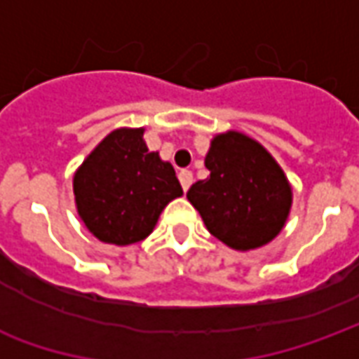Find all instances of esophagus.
<instances>
[{"mask_svg": "<svg viewBox=\"0 0 359 359\" xmlns=\"http://www.w3.org/2000/svg\"><path fill=\"white\" fill-rule=\"evenodd\" d=\"M179 180L180 184H182V190L187 192L188 188H190V184H192V172L188 171V169H182V171L179 172Z\"/></svg>", "mask_w": 359, "mask_h": 359, "instance_id": "obj_1", "label": "esophagus"}]
</instances>
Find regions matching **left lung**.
Returning <instances> with one entry per match:
<instances>
[{"label":"left lung","instance_id":"left-lung-1","mask_svg":"<svg viewBox=\"0 0 359 359\" xmlns=\"http://www.w3.org/2000/svg\"><path fill=\"white\" fill-rule=\"evenodd\" d=\"M210 177L187 198L215 238L234 250L271 242L285 225L292 190L269 151L246 134H219L205 156Z\"/></svg>","mask_w":359,"mask_h":359}]
</instances>
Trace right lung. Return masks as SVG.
Returning a JSON list of instances; mask_svg holds the SVG:
<instances>
[{
    "instance_id": "1",
    "label": "right lung",
    "mask_w": 359,
    "mask_h": 359,
    "mask_svg": "<svg viewBox=\"0 0 359 359\" xmlns=\"http://www.w3.org/2000/svg\"><path fill=\"white\" fill-rule=\"evenodd\" d=\"M73 188L90 233L117 246L144 241L165 205L182 196L172 165L146 146L144 128L107 134L76 171Z\"/></svg>"
}]
</instances>
